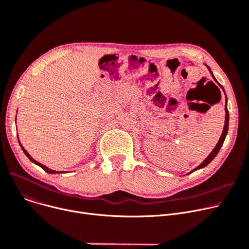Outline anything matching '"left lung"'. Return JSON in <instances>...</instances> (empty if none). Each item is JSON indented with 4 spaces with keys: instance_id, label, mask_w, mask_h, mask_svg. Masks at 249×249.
I'll return each instance as SVG.
<instances>
[{
    "instance_id": "left-lung-1",
    "label": "left lung",
    "mask_w": 249,
    "mask_h": 249,
    "mask_svg": "<svg viewBox=\"0 0 249 249\" xmlns=\"http://www.w3.org/2000/svg\"><path fill=\"white\" fill-rule=\"evenodd\" d=\"M207 67H208V69H209V71H210V73H211L212 77H213L214 80L217 82V80L215 79V77H214V75H213V73H212L210 67H209V66H207ZM218 84H219V82H218ZM219 85H220V86L222 87V89H223V86H222L221 84H219ZM223 91H224V89H223ZM224 92H225V91H224ZM225 96H226V94H225ZM225 112H226V114H225V124H224V128H223V131H222V135H221V137H220V140H219L218 143L216 144V147H215L214 150L211 152V154L206 158V160H204V162H203L200 166H198L197 168H195L191 173H193L194 171H196V170H198V169L206 167V166L211 162V160L216 157V155L218 154L219 150L221 149L222 144H223V142H224V140H225V137H226V135H227V131H228V124H229V112H228V109H227V98H226V104H225Z\"/></svg>"
}]
</instances>
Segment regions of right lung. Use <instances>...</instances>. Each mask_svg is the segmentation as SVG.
<instances>
[{
    "label": "right lung",
    "mask_w": 249,
    "mask_h": 249,
    "mask_svg": "<svg viewBox=\"0 0 249 249\" xmlns=\"http://www.w3.org/2000/svg\"><path fill=\"white\" fill-rule=\"evenodd\" d=\"M20 145H21V148H22V150H23V152L26 154V156L29 158V159H30V160H31V162H33V163H35L36 165H38V166H40L44 171H45V172H47V173H49V174H55V173H65V172H57V171H53V170H50V169H48L47 167H45V166H44V165H42V164H40V163H38L37 162V160H35L30 155H29L26 151H25V149L22 147V144L20 143Z\"/></svg>",
    "instance_id": "1"
}]
</instances>
